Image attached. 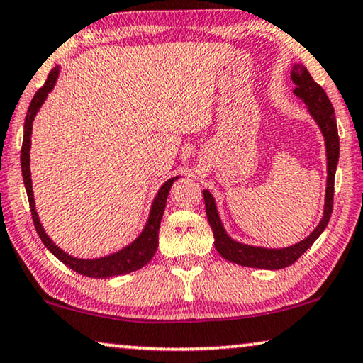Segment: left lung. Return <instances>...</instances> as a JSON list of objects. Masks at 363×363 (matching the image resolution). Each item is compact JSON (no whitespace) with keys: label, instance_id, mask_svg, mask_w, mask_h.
Returning a JSON list of instances; mask_svg holds the SVG:
<instances>
[{"label":"left lung","instance_id":"8db88e82","mask_svg":"<svg viewBox=\"0 0 363 363\" xmlns=\"http://www.w3.org/2000/svg\"><path fill=\"white\" fill-rule=\"evenodd\" d=\"M291 83L295 84L294 94L306 104L308 113L320 127L321 135L324 138V147H326V194H324V208L320 223L315 230L308 235L305 240H301L295 245L286 247H264V246H252L246 242H240L226 233L223 223H221L220 213L216 210V202L212 192L205 189L203 200H205V212H207L208 223L213 230L215 247L220 252L221 257L226 261L240 264L245 267L254 269H267L277 270L289 267L298 259L303 252L310 250L320 235L328 226V221L331 218L333 212V197H334V176H336V167L339 161V135L336 125V116L329 97L324 93V89L315 79L311 78L310 72L303 63H295L291 67L290 73Z\"/></svg>","mask_w":363,"mask_h":363}]
</instances>
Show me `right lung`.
I'll return each instance as SVG.
<instances>
[{"instance_id": "add662e5", "label": "right lung", "mask_w": 363, "mask_h": 363, "mask_svg": "<svg viewBox=\"0 0 363 363\" xmlns=\"http://www.w3.org/2000/svg\"><path fill=\"white\" fill-rule=\"evenodd\" d=\"M58 74H60V65H57V67L48 73L45 84L37 91L34 99L30 101L29 111H27L26 122H24V140H23V150H21V167H23V179H24L27 199H29L30 213H32V220H34L35 230L47 250L50 251L58 261H62L65 266H68L69 269H73L74 272H78L81 275H86V277H93V279H107V277H116V275H125L130 272H135V270L147 266L155 256L156 247H158L160 223L164 213L166 200H167V196H169L171 186L174 184V181L179 179V176L171 177V179H167L163 186L160 187L158 194H156L153 199V203H151L148 220L143 226L142 233L135 238L130 245L123 246L122 250H118L112 254H107V256H102V257L81 259V257H74L72 254L65 252L62 247H58L55 242L50 240V236L45 233V230H43V226L40 223L39 213H37L35 210V200H34V191H32V177H30L32 122H34L37 112L40 111L42 104L45 102L48 93H52V89L55 88Z\"/></svg>"}]
</instances>
